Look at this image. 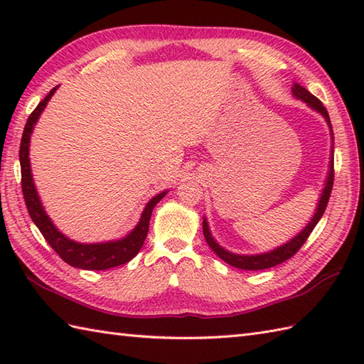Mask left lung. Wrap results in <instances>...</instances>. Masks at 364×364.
<instances>
[{"instance_id":"obj_1","label":"left lung","mask_w":364,"mask_h":364,"mask_svg":"<svg viewBox=\"0 0 364 364\" xmlns=\"http://www.w3.org/2000/svg\"><path fill=\"white\" fill-rule=\"evenodd\" d=\"M292 95L301 100V102L306 103L308 106L314 109L316 112H319L323 119H326L327 125L330 128V134L333 137V129H331V122L328 117V112L323 105L321 103V100L316 98L314 95H311L310 92H308L304 86H300V84H294L292 86ZM333 151V150H331ZM328 175H327V180L326 184H323V189H322V194L319 198V203L318 208H316V213L311 218V220L308 222V225L300 231L297 236H294L291 241H288L286 244L277 247V249L266 252V253H258V255H237V253H231L228 250L223 249L218 242H215V239L211 236V231H210V225H208V220L203 219V235L208 245L211 247V250L218 255L220 259H223L227 262V264L237 267V269H244V270H262V269H269V267H274L277 264H282L283 261L289 259L291 257H294L299 252V249L301 245L305 244V241L308 239V236L311 235V231L314 230V227L318 225V222L321 220L323 211H326L327 203H328V198L331 194V188H333V156H331L330 161V166H328Z\"/></svg>"}]
</instances>
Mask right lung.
<instances>
[{
	"label": "right lung",
	"mask_w": 364,
	"mask_h": 364,
	"mask_svg": "<svg viewBox=\"0 0 364 364\" xmlns=\"http://www.w3.org/2000/svg\"><path fill=\"white\" fill-rule=\"evenodd\" d=\"M58 87L59 86L53 87L50 90V94L46 95L41 103H38V106L33 112H31L25 125V131H23V136H21V144H20L21 191H23V197H25L28 213L31 215V219H33V222L36 223V227L41 230V233L46 239V242L53 247V250L56 252L59 257L67 262V264L78 269H86V270H106L115 266H122L125 264V262L133 259L139 253V250L142 249L146 233H149L153 208L156 206L159 200L164 198V196L168 191H164L161 192V194L154 196L150 202L145 205L137 225L133 228V231H129V233L122 239H115V241H107V242H97V244H81L60 233L58 227L54 225L53 220L50 219V215L45 213L41 197H38L37 189L34 186L33 173H31V162H29L31 134H33L34 125L37 123L38 117H41V114L43 112L46 103L50 102V98L54 95V92H56Z\"/></svg>",
	"instance_id": "right-lung-1"
}]
</instances>
